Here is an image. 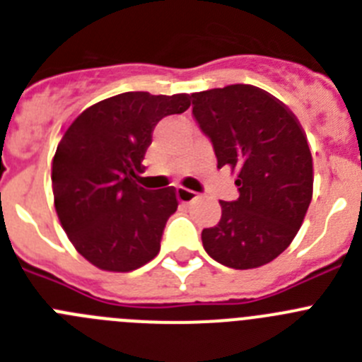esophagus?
Instances as JSON below:
<instances>
[{"instance_id":"1","label":"esophagus","mask_w":362,"mask_h":362,"mask_svg":"<svg viewBox=\"0 0 362 362\" xmlns=\"http://www.w3.org/2000/svg\"><path fill=\"white\" fill-rule=\"evenodd\" d=\"M175 196H177L179 203L188 204V203H192V201L196 199L197 194H196V192L187 190V188H177V190H175Z\"/></svg>"}]
</instances>
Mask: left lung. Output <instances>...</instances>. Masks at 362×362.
Listing matches in <instances>:
<instances>
[{
  "mask_svg": "<svg viewBox=\"0 0 362 362\" xmlns=\"http://www.w3.org/2000/svg\"><path fill=\"white\" fill-rule=\"evenodd\" d=\"M192 99L217 168L230 166L239 190L232 203L219 201V223L201 233L204 250L235 270L263 267L288 248L312 201L305 130L286 105L254 85L196 92Z\"/></svg>",
  "mask_w": 362,
  "mask_h": 362,
  "instance_id": "left-lung-1",
  "label": "left lung"
}]
</instances>
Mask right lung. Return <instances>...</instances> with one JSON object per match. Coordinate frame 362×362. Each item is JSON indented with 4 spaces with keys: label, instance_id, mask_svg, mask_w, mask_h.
Wrapping results in <instances>:
<instances>
[{
    "label": "right lung",
    "instance_id": "right-lung-1",
    "mask_svg": "<svg viewBox=\"0 0 362 362\" xmlns=\"http://www.w3.org/2000/svg\"><path fill=\"white\" fill-rule=\"evenodd\" d=\"M190 95L124 92L83 110L52 159L54 206L76 250L94 267L130 272L159 254L175 188L139 185L156 124L183 114Z\"/></svg>",
    "mask_w": 362,
    "mask_h": 362
}]
</instances>
